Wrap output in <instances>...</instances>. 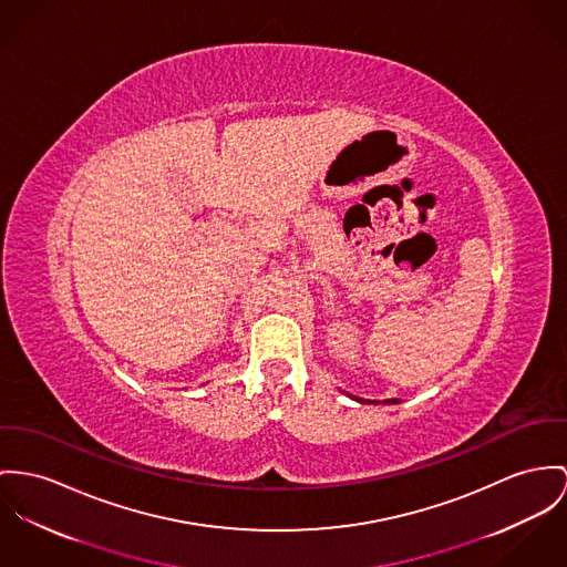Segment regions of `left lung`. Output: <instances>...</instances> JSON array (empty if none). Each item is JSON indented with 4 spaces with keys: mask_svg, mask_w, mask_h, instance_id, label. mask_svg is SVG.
Instances as JSON below:
<instances>
[{
    "mask_svg": "<svg viewBox=\"0 0 567 567\" xmlns=\"http://www.w3.org/2000/svg\"><path fill=\"white\" fill-rule=\"evenodd\" d=\"M351 396V394H349ZM351 399H355V401H360V403H364V399H360V396H351ZM369 403V401H367ZM371 403H380V401H371ZM382 403H399L396 399H386V401H382Z\"/></svg>",
    "mask_w": 567,
    "mask_h": 567,
    "instance_id": "obj_1",
    "label": "left lung"
}]
</instances>
